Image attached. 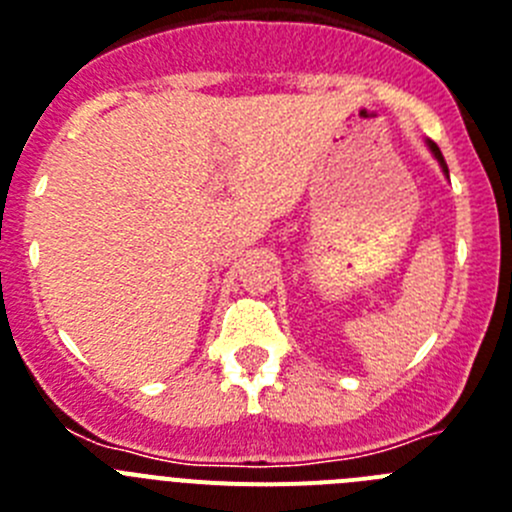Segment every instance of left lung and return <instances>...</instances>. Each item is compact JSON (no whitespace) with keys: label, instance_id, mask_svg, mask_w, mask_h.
<instances>
[{"label":"left lung","instance_id":"8db88e82","mask_svg":"<svg viewBox=\"0 0 512 512\" xmlns=\"http://www.w3.org/2000/svg\"><path fill=\"white\" fill-rule=\"evenodd\" d=\"M428 146H430V151H433V157H435V159H438V164H441V167H443V172H446V175H448V167H446V159H443V154H441V149H438V146H435V144H433V141H428Z\"/></svg>","mask_w":512,"mask_h":512}]
</instances>
